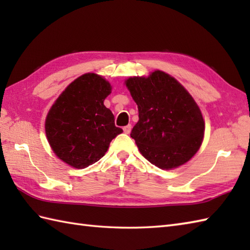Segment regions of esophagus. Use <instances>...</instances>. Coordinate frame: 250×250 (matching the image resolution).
I'll use <instances>...</instances> for the list:
<instances>
[{
  "label": "esophagus",
  "instance_id": "esophagus-1",
  "mask_svg": "<svg viewBox=\"0 0 250 250\" xmlns=\"http://www.w3.org/2000/svg\"><path fill=\"white\" fill-rule=\"evenodd\" d=\"M131 130H132V125H125V128H124V132L125 134H129L130 132H131Z\"/></svg>",
  "mask_w": 250,
  "mask_h": 250
}]
</instances>
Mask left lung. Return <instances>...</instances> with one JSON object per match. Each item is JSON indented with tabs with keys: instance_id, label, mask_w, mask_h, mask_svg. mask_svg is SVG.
<instances>
[{
	"instance_id": "8db88e82",
	"label": "left lung",
	"mask_w": 250,
	"mask_h": 250,
	"mask_svg": "<svg viewBox=\"0 0 250 250\" xmlns=\"http://www.w3.org/2000/svg\"><path fill=\"white\" fill-rule=\"evenodd\" d=\"M125 84L139 108L130 135L142 155L162 169L190 160L203 141L204 120L187 90L161 71L131 77Z\"/></svg>"
}]
</instances>
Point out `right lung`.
<instances>
[{
	"mask_svg": "<svg viewBox=\"0 0 250 250\" xmlns=\"http://www.w3.org/2000/svg\"><path fill=\"white\" fill-rule=\"evenodd\" d=\"M110 90L104 78L84 74L68 84L47 115L45 130L52 150L71 167L83 168L99 161L122 133L104 105Z\"/></svg>",
	"mask_w": 250,
	"mask_h": 250,
	"instance_id": "right-lung-1",
	"label": "right lung"
}]
</instances>
